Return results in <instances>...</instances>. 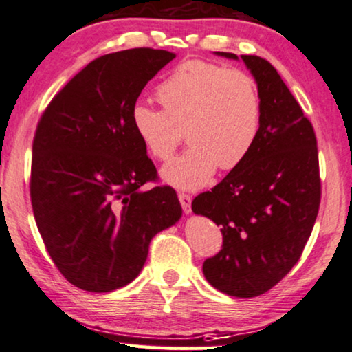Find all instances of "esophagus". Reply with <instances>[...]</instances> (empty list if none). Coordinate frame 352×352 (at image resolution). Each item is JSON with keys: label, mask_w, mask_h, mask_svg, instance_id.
Here are the masks:
<instances>
[{"label": "esophagus", "mask_w": 352, "mask_h": 352, "mask_svg": "<svg viewBox=\"0 0 352 352\" xmlns=\"http://www.w3.org/2000/svg\"><path fill=\"white\" fill-rule=\"evenodd\" d=\"M177 197H179V201H181V206L182 210H184L186 214H188L192 211V197L187 195V193H177Z\"/></svg>", "instance_id": "esophagus-1"}]
</instances>
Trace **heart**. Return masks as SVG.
<instances>
[{"label": "heart", "instance_id": "heart-1", "mask_svg": "<svg viewBox=\"0 0 352 352\" xmlns=\"http://www.w3.org/2000/svg\"><path fill=\"white\" fill-rule=\"evenodd\" d=\"M164 109L136 103L131 126L157 160L170 159L186 130L190 149L162 168L166 184L182 190L210 184L217 168L235 170L248 159L262 129V96L248 73L188 60L157 89Z\"/></svg>", "mask_w": 352, "mask_h": 352}]
</instances>
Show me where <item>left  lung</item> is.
<instances>
[{
  "label": "left lung",
  "mask_w": 352,
  "mask_h": 352,
  "mask_svg": "<svg viewBox=\"0 0 352 352\" xmlns=\"http://www.w3.org/2000/svg\"><path fill=\"white\" fill-rule=\"evenodd\" d=\"M241 60L262 96L261 135L241 165L193 198L192 211L216 222L223 238L221 251L203 263L208 283L251 298L276 286L298 262L318 217L320 177L313 125L281 76L257 55Z\"/></svg>",
  "instance_id": "obj_1"
}]
</instances>
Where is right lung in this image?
Segmentation results:
<instances>
[{
  "label": "right lung",
  "mask_w": 352,
  "mask_h": 352,
  "mask_svg": "<svg viewBox=\"0 0 352 352\" xmlns=\"http://www.w3.org/2000/svg\"><path fill=\"white\" fill-rule=\"evenodd\" d=\"M176 55L138 47L90 62L54 96L33 140V214L50 258L76 287L113 292L138 276L157 233L182 216L175 188L131 126L146 84Z\"/></svg>",
  "instance_id": "1"
}]
</instances>
